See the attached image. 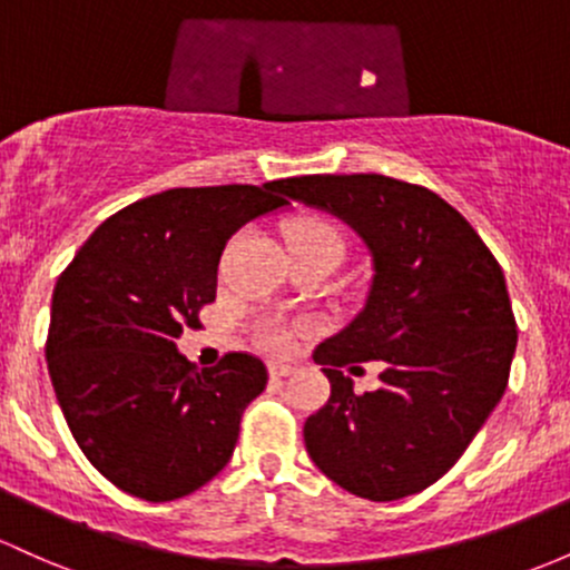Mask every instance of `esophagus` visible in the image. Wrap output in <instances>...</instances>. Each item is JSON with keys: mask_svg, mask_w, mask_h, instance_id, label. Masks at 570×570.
I'll list each match as a JSON object with an SVG mask.
<instances>
[{"mask_svg": "<svg viewBox=\"0 0 570 570\" xmlns=\"http://www.w3.org/2000/svg\"><path fill=\"white\" fill-rule=\"evenodd\" d=\"M267 371H271V379H286L295 373V367L284 365V362H271V365H267Z\"/></svg>", "mask_w": 570, "mask_h": 570, "instance_id": "obj_1", "label": "esophagus"}]
</instances>
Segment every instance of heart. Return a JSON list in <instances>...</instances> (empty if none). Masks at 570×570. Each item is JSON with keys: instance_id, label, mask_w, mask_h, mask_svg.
<instances>
[{"instance_id": "b5f03b06", "label": "heart", "mask_w": 570, "mask_h": 570, "mask_svg": "<svg viewBox=\"0 0 570 570\" xmlns=\"http://www.w3.org/2000/svg\"><path fill=\"white\" fill-rule=\"evenodd\" d=\"M286 246L289 254H311V252H330L337 259L343 256V235L335 224L318 216H303L286 227ZM256 343L267 352H286L292 343L289 330L278 322H262L256 327Z\"/></svg>"}]
</instances>
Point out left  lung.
I'll return each mask as SVG.
<instances>
[{
  "mask_svg": "<svg viewBox=\"0 0 570 570\" xmlns=\"http://www.w3.org/2000/svg\"><path fill=\"white\" fill-rule=\"evenodd\" d=\"M278 191L352 224L376 271L360 316L314 352L333 390L305 419V449L356 498L428 490L509 384L517 318L503 271L465 216L424 186L354 173L299 175ZM362 361L385 365L382 390L354 396L340 367Z\"/></svg>",
  "mask_w": 570,
  "mask_h": 570,
  "instance_id": "8db88e82",
  "label": "left lung"
}]
</instances>
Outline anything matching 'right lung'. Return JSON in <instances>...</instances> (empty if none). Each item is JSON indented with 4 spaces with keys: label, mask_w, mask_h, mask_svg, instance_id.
I'll list each match as a JSON object with an SVG mask.
<instances>
[{
    "label": "right lung",
    "mask_w": 570,
    "mask_h": 570,
    "mask_svg": "<svg viewBox=\"0 0 570 570\" xmlns=\"http://www.w3.org/2000/svg\"><path fill=\"white\" fill-rule=\"evenodd\" d=\"M286 205L278 180L167 189L94 229L53 289L46 360L80 452L129 495L165 503L208 484L265 390L259 356L199 371L175 348L216 299L224 246Z\"/></svg>",
    "instance_id": "1"
}]
</instances>
